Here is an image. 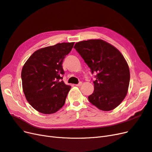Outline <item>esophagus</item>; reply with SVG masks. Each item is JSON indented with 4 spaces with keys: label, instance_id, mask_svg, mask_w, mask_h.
<instances>
[{
    "label": "esophagus",
    "instance_id": "esophagus-1",
    "mask_svg": "<svg viewBox=\"0 0 152 152\" xmlns=\"http://www.w3.org/2000/svg\"><path fill=\"white\" fill-rule=\"evenodd\" d=\"M82 82H80L79 84H76V86H77V87H80V86H82Z\"/></svg>",
    "mask_w": 152,
    "mask_h": 152
}]
</instances>
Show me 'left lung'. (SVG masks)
<instances>
[{"mask_svg": "<svg viewBox=\"0 0 152 152\" xmlns=\"http://www.w3.org/2000/svg\"><path fill=\"white\" fill-rule=\"evenodd\" d=\"M74 48L83 58L92 74L94 90L89 102L101 110L110 111L125 98L130 81V72L123 55L111 44L100 39L84 40Z\"/></svg>", "mask_w": 152, "mask_h": 152, "instance_id": "1", "label": "left lung"}]
</instances>
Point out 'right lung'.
I'll use <instances>...</instances> for the list:
<instances>
[{"mask_svg": "<svg viewBox=\"0 0 152 152\" xmlns=\"http://www.w3.org/2000/svg\"><path fill=\"white\" fill-rule=\"evenodd\" d=\"M74 42L59 43L36 50L21 71V80L26 100L37 111L51 114L61 108L71 86L62 80V64Z\"/></svg>", "mask_w": 152, "mask_h": 152, "instance_id": "add662e5", "label": "right lung"}]
</instances>
